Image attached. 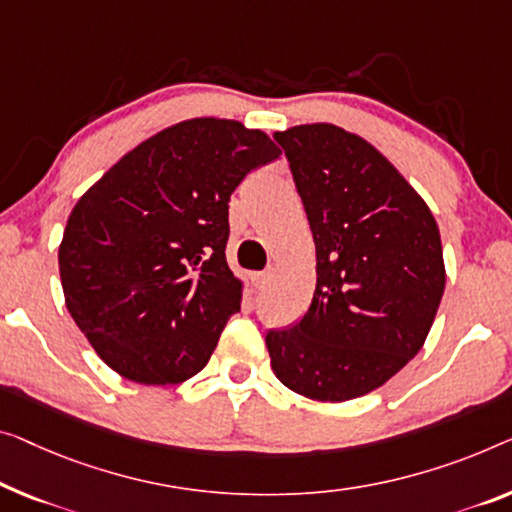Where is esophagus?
Segmentation results:
<instances>
[{
    "instance_id": "esophagus-1",
    "label": "esophagus",
    "mask_w": 512,
    "mask_h": 512,
    "mask_svg": "<svg viewBox=\"0 0 512 512\" xmlns=\"http://www.w3.org/2000/svg\"><path fill=\"white\" fill-rule=\"evenodd\" d=\"M269 280H271V273H269V271L253 273V285H255L257 289H264L266 285H269Z\"/></svg>"
}]
</instances>
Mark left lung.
Instances as JSON below:
<instances>
[{
    "instance_id": "obj_1",
    "label": "left lung",
    "mask_w": 512,
    "mask_h": 512,
    "mask_svg": "<svg viewBox=\"0 0 512 512\" xmlns=\"http://www.w3.org/2000/svg\"><path fill=\"white\" fill-rule=\"evenodd\" d=\"M308 216L317 285L308 312L266 333L271 368L319 402L361 398L421 352L444 296L439 227L363 137L333 124L276 133Z\"/></svg>"
}]
</instances>
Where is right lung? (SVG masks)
Instances as JSON below:
<instances>
[{
	"label": "right lung",
	"mask_w": 512,
	"mask_h": 512,
	"mask_svg": "<svg viewBox=\"0 0 512 512\" xmlns=\"http://www.w3.org/2000/svg\"><path fill=\"white\" fill-rule=\"evenodd\" d=\"M280 156L262 131L200 117L137 144L68 216L59 246L66 308L121 377L179 384L209 363L241 280L225 259L230 195Z\"/></svg>",
	"instance_id": "obj_1"
}]
</instances>
